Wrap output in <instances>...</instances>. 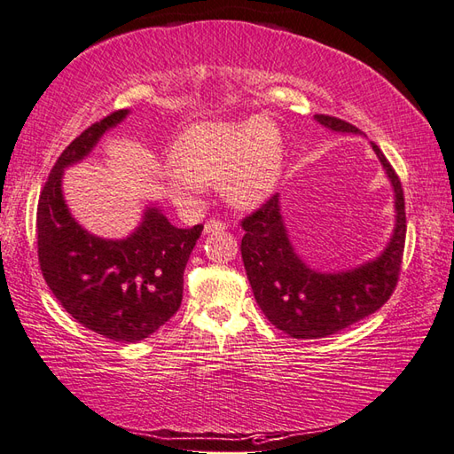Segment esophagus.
<instances>
[{
  "label": "esophagus",
  "instance_id": "34e87169",
  "mask_svg": "<svg viewBox=\"0 0 454 454\" xmlns=\"http://www.w3.org/2000/svg\"><path fill=\"white\" fill-rule=\"evenodd\" d=\"M222 230H226V224L220 220H208L207 224H204V234H212V232H222Z\"/></svg>",
  "mask_w": 454,
  "mask_h": 454
}]
</instances>
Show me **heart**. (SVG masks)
<instances>
[{
    "label": "heart",
    "mask_w": 454,
    "mask_h": 454,
    "mask_svg": "<svg viewBox=\"0 0 454 454\" xmlns=\"http://www.w3.org/2000/svg\"><path fill=\"white\" fill-rule=\"evenodd\" d=\"M163 167L171 200L184 212L200 207L208 183L236 207H254L273 192L283 168V139L265 115L239 121H199L186 128Z\"/></svg>",
    "instance_id": "heart-1"
}]
</instances>
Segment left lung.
<instances>
[{"label":"left lung","instance_id":"left-lung-1","mask_svg":"<svg viewBox=\"0 0 454 454\" xmlns=\"http://www.w3.org/2000/svg\"><path fill=\"white\" fill-rule=\"evenodd\" d=\"M331 131L360 133L352 123L317 114ZM394 189L395 222L387 246L374 260L344 271H317L301 260L283 220L279 194L242 220V260L257 305L293 339H323L362 321L386 303L395 289L405 246V200L399 176L381 149L372 144Z\"/></svg>","mask_w":454,"mask_h":454}]
</instances>
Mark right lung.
I'll return each instance as SVG.
<instances>
[{
    "label": "right lung",
    "instance_id": "obj_1",
    "mask_svg": "<svg viewBox=\"0 0 454 454\" xmlns=\"http://www.w3.org/2000/svg\"><path fill=\"white\" fill-rule=\"evenodd\" d=\"M128 114L106 115L62 151L37 207L39 263L52 295L76 323L115 342L144 340L179 310L183 273L202 234V224L173 226L155 204L121 239L94 236L70 215L62 194L65 168L90 155Z\"/></svg>",
    "mask_w": 454,
    "mask_h": 454
}]
</instances>
